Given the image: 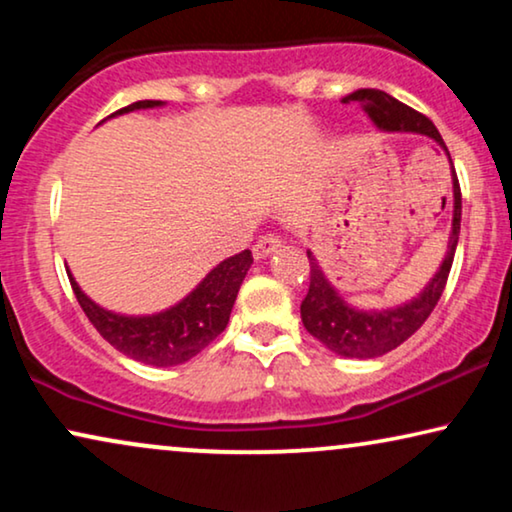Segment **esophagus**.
I'll return each instance as SVG.
<instances>
[{"mask_svg":"<svg viewBox=\"0 0 512 512\" xmlns=\"http://www.w3.org/2000/svg\"><path fill=\"white\" fill-rule=\"evenodd\" d=\"M279 247H282V240H279L277 235H263L261 240L254 244V258L256 261H261V258L270 256L272 251H277Z\"/></svg>","mask_w":512,"mask_h":512,"instance_id":"1","label":"esophagus"}]
</instances>
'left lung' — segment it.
Returning a JSON list of instances; mask_svg holds the SVG:
<instances>
[{"label": "left lung", "mask_w": 512, "mask_h": 512, "mask_svg": "<svg viewBox=\"0 0 512 512\" xmlns=\"http://www.w3.org/2000/svg\"><path fill=\"white\" fill-rule=\"evenodd\" d=\"M342 102H359L363 111L370 116V121L375 123V128L384 132H415V135L431 137L433 142L443 146L447 158H450V151H447L436 125L424 114L405 107L396 97L384 93V90L361 88L354 90L352 95L342 97ZM452 193V233L450 240H447L445 258L436 270V275L429 279V284L408 303L387 307V310H356L328 282V277L324 275L312 251H307V258H310V291H307L303 305H300V317H303L307 333L314 335L331 352L347 356V359H375V356H382L398 345H403L429 319L433 307L438 305L440 296H443L447 277H450L461 228V191L454 165Z\"/></svg>", "instance_id": "left-lung-1"}]
</instances>
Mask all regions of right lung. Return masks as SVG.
Returning <instances> with one entry per match:
<instances>
[{"label":"right lung","instance_id":"right-lung-1","mask_svg":"<svg viewBox=\"0 0 512 512\" xmlns=\"http://www.w3.org/2000/svg\"><path fill=\"white\" fill-rule=\"evenodd\" d=\"M163 104L165 102L160 100H139L118 109L111 116L163 107ZM251 263H254V258H251L249 249L226 258L212 272H207V277L184 300L163 312L144 314V317L104 310L81 291L72 272H67V275L90 324L100 331L111 347H116L130 359L146 363V366L170 368L193 359L216 335L223 333V328L228 326L230 312H233L237 291H240Z\"/></svg>","mask_w":512,"mask_h":512}]
</instances>
